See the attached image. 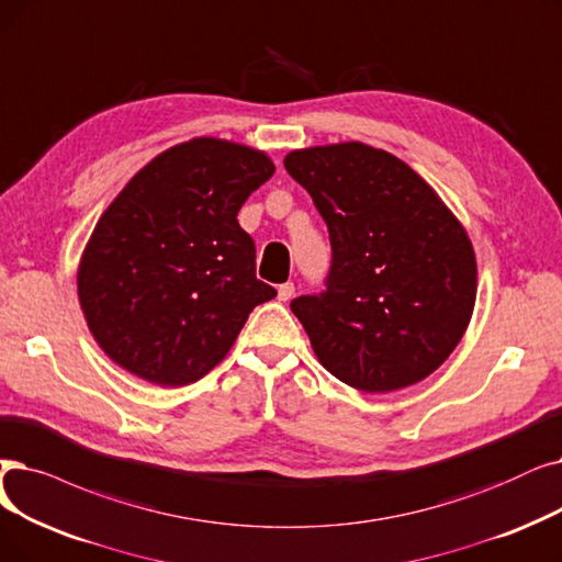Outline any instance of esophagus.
<instances>
[{
	"instance_id": "esophagus-1",
	"label": "esophagus",
	"mask_w": 562,
	"mask_h": 562,
	"mask_svg": "<svg viewBox=\"0 0 562 562\" xmlns=\"http://www.w3.org/2000/svg\"><path fill=\"white\" fill-rule=\"evenodd\" d=\"M294 291H296L294 282H284V284L278 286V299H280L282 303H286L291 296H294Z\"/></svg>"
}]
</instances>
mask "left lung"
Wrapping results in <instances>:
<instances>
[{
    "label": "left lung",
    "mask_w": 562,
    "mask_h": 562,
    "mask_svg": "<svg viewBox=\"0 0 562 562\" xmlns=\"http://www.w3.org/2000/svg\"><path fill=\"white\" fill-rule=\"evenodd\" d=\"M284 169L330 236L326 289L291 301L324 368L362 393L441 368L477 291L473 246L450 209L406 162L362 142L291 151Z\"/></svg>",
    "instance_id": "left-lung-1"
}]
</instances>
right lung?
Instances as JSON below:
<instances>
[{
  "instance_id": "add662e5",
  "label": "right lung",
  "mask_w": 562,
  "mask_h": 562,
  "mask_svg": "<svg viewBox=\"0 0 562 562\" xmlns=\"http://www.w3.org/2000/svg\"><path fill=\"white\" fill-rule=\"evenodd\" d=\"M273 172L250 146L198 137L119 192L78 271L89 330L116 364L158 385L198 381L227 356L250 312L278 296L257 280L255 240L236 221Z\"/></svg>"
}]
</instances>
